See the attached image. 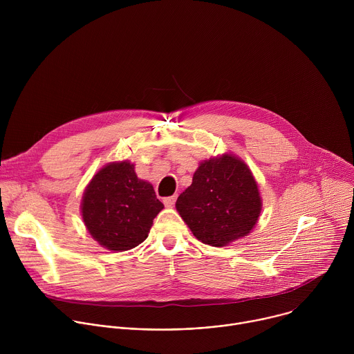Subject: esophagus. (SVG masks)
Masks as SVG:
<instances>
[{"mask_svg": "<svg viewBox=\"0 0 354 354\" xmlns=\"http://www.w3.org/2000/svg\"><path fill=\"white\" fill-rule=\"evenodd\" d=\"M175 201H176V194L169 196V197H165V198H164V205H165V207H174Z\"/></svg>", "mask_w": 354, "mask_h": 354, "instance_id": "1", "label": "esophagus"}]
</instances>
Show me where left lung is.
Listing matches in <instances>:
<instances>
[{
	"label": "left lung",
	"instance_id": "obj_1",
	"mask_svg": "<svg viewBox=\"0 0 354 354\" xmlns=\"http://www.w3.org/2000/svg\"><path fill=\"white\" fill-rule=\"evenodd\" d=\"M176 210L198 241L225 246L255 227L262 198L248 165L223 154L200 162L192 185L176 200Z\"/></svg>",
	"mask_w": 354,
	"mask_h": 354
}]
</instances>
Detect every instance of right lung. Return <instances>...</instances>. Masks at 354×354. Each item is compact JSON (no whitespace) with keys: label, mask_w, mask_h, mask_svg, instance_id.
<instances>
[{"label":"right lung","mask_w":354,"mask_h":354,"mask_svg":"<svg viewBox=\"0 0 354 354\" xmlns=\"http://www.w3.org/2000/svg\"><path fill=\"white\" fill-rule=\"evenodd\" d=\"M164 209L151 183L138 179L134 164L111 162L88 183L81 203L84 224L91 236L109 250L140 245L153 220Z\"/></svg>","instance_id":"right-lung-1"}]
</instances>
